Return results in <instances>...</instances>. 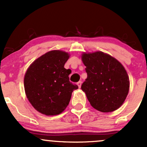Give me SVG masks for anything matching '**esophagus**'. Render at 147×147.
<instances>
[{"mask_svg":"<svg viewBox=\"0 0 147 147\" xmlns=\"http://www.w3.org/2000/svg\"><path fill=\"white\" fill-rule=\"evenodd\" d=\"M77 84H78V87H79L80 88V87H81V85H82V82H81V81H79V82L77 83Z\"/></svg>","mask_w":147,"mask_h":147,"instance_id":"obj_1","label":"esophagus"}]
</instances>
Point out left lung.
<instances>
[{
    "instance_id": "8db88e82",
    "label": "left lung",
    "mask_w": 147,
    "mask_h": 147,
    "mask_svg": "<svg viewBox=\"0 0 147 147\" xmlns=\"http://www.w3.org/2000/svg\"><path fill=\"white\" fill-rule=\"evenodd\" d=\"M81 57L87 74L81 89L90 105L102 112L117 110L129 90L125 68L115 57L101 51L84 53Z\"/></svg>"
}]
</instances>
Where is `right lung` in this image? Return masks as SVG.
Returning a JSON list of instances; mask_svg holds the SVG:
<instances>
[{
    "label": "right lung",
    "instance_id": "1",
    "mask_svg": "<svg viewBox=\"0 0 147 147\" xmlns=\"http://www.w3.org/2000/svg\"><path fill=\"white\" fill-rule=\"evenodd\" d=\"M69 57L66 52L51 50L36 59L25 74L26 97L41 114L60 115L69 105L73 90L78 88L69 82L70 69L64 67Z\"/></svg>",
    "mask_w": 147,
    "mask_h": 147
}]
</instances>
